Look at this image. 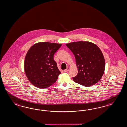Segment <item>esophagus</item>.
Listing matches in <instances>:
<instances>
[{
    "label": "esophagus",
    "instance_id": "esophagus-1",
    "mask_svg": "<svg viewBox=\"0 0 127 127\" xmlns=\"http://www.w3.org/2000/svg\"><path fill=\"white\" fill-rule=\"evenodd\" d=\"M69 69H70L69 67H67L66 69H65V70H64V71L65 72H68V71H69Z\"/></svg>",
    "mask_w": 127,
    "mask_h": 127
}]
</instances>
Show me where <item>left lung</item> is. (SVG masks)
<instances>
[{
  "mask_svg": "<svg viewBox=\"0 0 127 127\" xmlns=\"http://www.w3.org/2000/svg\"><path fill=\"white\" fill-rule=\"evenodd\" d=\"M74 55L78 73L74 82L85 87L95 84L103 75L104 56L100 48L89 41H80L66 44Z\"/></svg>",
  "mask_w": 127,
  "mask_h": 127,
  "instance_id": "obj_1",
  "label": "left lung"
}]
</instances>
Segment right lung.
<instances>
[{"label":"right lung","mask_w":127,"mask_h":127,"mask_svg":"<svg viewBox=\"0 0 127 127\" xmlns=\"http://www.w3.org/2000/svg\"><path fill=\"white\" fill-rule=\"evenodd\" d=\"M62 44L37 43L31 46L26 55L24 70L28 80L35 87L46 89L56 82L61 73L54 55Z\"/></svg>","instance_id":"1"}]
</instances>
